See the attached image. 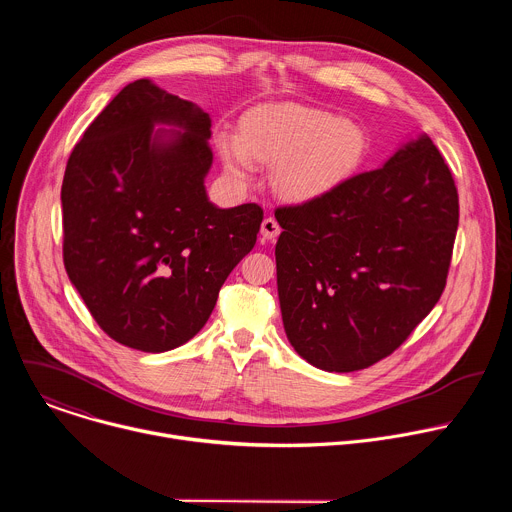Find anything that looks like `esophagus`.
Returning a JSON list of instances; mask_svg holds the SVG:
<instances>
[{
  "label": "esophagus",
  "mask_w": 512,
  "mask_h": 512,
  "mask_svg": "<svg viewBox=\"0 0 512 512\" xmlns=\"http://www.w3.org/2000/svg\"><path fill=\"white\" fill-rule=\"evenodd\" d=\"M279 233H281V227L277 225V221H275L273 216L263 218V223H261V237H263V239L275 241V239L279 237Z\"/></svg>",
  "instance_id": "obj_1"
}]
</instances>
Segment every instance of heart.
I'll use <instances>...</instances> for the list:
<instances>
[{
    "instance_id": "1",
    "label": "heart",
    "mask_w": 512,
    "mask_h": 512,
    "mask_svg": "<svg viewBox=\"0 0 512 512\" xmlns=\"http://www.w3.org/2000/svg\"><path fill=\"white\" fill-rule=\"evenodd\" d=\"M214 143L235 182H251L257 162L275 164V190L296 202L314 200L346 182L369 150L358 123L291 103L251 109L241 119V133L221 129Z\"/></svg>"
}]
</instances>
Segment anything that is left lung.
Wrapping results in <instances>:
<instances>
[{"label": "left lung", "mask_w": 512, "mask_h": 512, "mask_svg": "<svg viewBox=\"0 0 512 512\" xmlns=\"http://www.w3.org/2000/svg\"><path fill=\"white\" fill-rule=\"evenodd\" d=\"M275 218L287 340L314 367L352 373L397 350L440 300L458 190L433 141L419 135L383 168L279 206Z\"/></svg>", "instance_id": "left-lung-1"}]
</instances>
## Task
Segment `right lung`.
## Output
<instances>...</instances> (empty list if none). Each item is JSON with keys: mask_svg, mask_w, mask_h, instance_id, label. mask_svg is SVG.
<instances>
[{"mask_svg": "<svg viewBox=\"0 0 512 512\" xmlns=\"http://www.w3.org/2000/svg\"><path fill=\"white\" fill-rule=\"evenodd\" d=\"M208 139V113L139 79L68 158L64 267L95 322L123 346L166 352L188 342L255 247L261 206L218 208L206 196Z\"/></svg>", "mask_w": 512, "mask_h": 512, "instance_id": "obj_1", "label": "right lung"}]
</instances>
